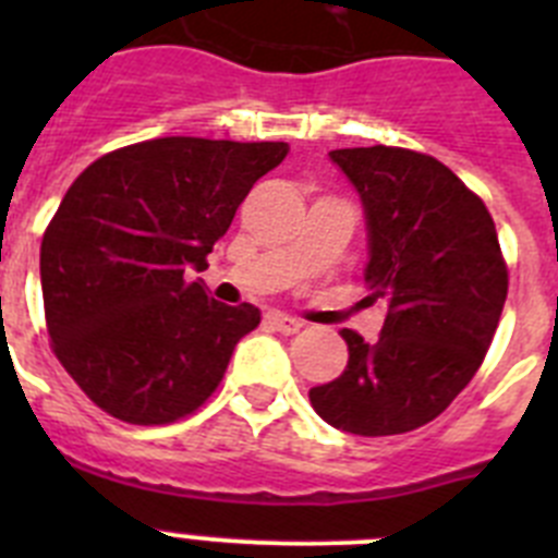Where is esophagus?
<instances>
[{
	"label": "esophagus",
	"mask_w": 558,
	"mask_h": 558,
	"mask_svg": "<svg viewBox=\"0 0 558 558\" xmlns=\"http://www.w3.org/2000/svg\"><path fill=\"white\" fill-rule=\"evenodd\" d=\"M265 318H268V324L276 329V332H282V335H293V332H299V329H302V322H295V318L279 313V310L268 313Z\"/></svg>",
	"instance_id": "obj_1"
}]
</instances>
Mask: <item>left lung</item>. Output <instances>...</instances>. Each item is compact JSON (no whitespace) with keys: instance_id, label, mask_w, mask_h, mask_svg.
I'll return each instance as SVG.
<instances>
[{"instance_id":"left-lung-1","label":"left lung","mask_w":558,"mask_h":558,"mask_svg":"<svg viewBox=\"0 0 558 558\" xmlns=\"http://www.w3.org/2000/svg\"><path fill=\"white\" fill-rule=\"evenodd\" d=\"M366 215L368 302H386L379 340L343 329L349 363L310 388L315 413L354 436L427 425L470 386L500 322L509 270L495 220L450 167L405 147L329 153Z\"/></svg>"}]
</instances>
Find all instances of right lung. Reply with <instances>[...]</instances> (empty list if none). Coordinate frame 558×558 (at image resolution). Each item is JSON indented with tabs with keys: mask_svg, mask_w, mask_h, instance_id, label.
<instances>
[{
	"mask_svg": "<svg viewBox=\"0 0 558 558\" xmlns=\"http://www.w3.org/2000/svg\"><path fill=\"white\" fill-rule=\"evenodd\" d=\"M288 142L165 136L113 150L75 179L41 240V290L58 360L86 397L131 425L201 408L254 304L209 299L206 254Z\"/></svg>",
	"mask_w": 558,
	"mask_h": 558,
	"instance_id": "right-lung-1",
	"label": "right lung"
}]
</instances>
